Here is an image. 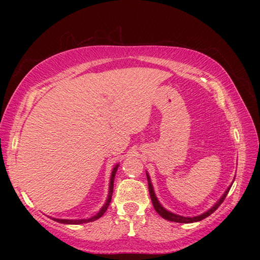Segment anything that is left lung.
I'll return each mask as SVG.
<instances>
[{
  "label": "left lung",
  "mask_w": 260,
  "mask_h": 260,
  "mask_svg": "<svg viewBox=\"0 0 260 260\" xmlns=\"http://www.w3.org/2000/svg\"><path fill=\"white\" fill-rule=\"evenodd\" d=\"M147 179H148V186H149V192H150V199L152 201V205L153 208H155L156 212L160 215L161 218H164L166 220H169V221H174V222H180V223H190V222H196V221H201V220L205 219L206 217H209L210 214H212L215 210H217L220 205H221V203L223 202V200L226 199L227 193L228 191H230V189L232 186H230L227 188V190L225 191V193L221 196V199H220L217 203H215L212 208H211L210 210L206 211V212L202 213L200 215H197V217H182V215H178L175 213H172L170 212V211H167L165 208H162V206L160 205L159 202H158L157 197L155 195V191H153V187L151 184V181H150V177H149V174L147 173Z\"/></svg>",
  "instance_id": "1"
}]
</instances>
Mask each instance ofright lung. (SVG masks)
Returning <instances> with one entry per match:
<instances>
[{"mask_svg": "<svg viewBox=\"0 0 260 260\" xmlns=\"http://www.w3.org/2000/svg\"><path fill=\"white\" fill-rule=\"evenodd\" d=\"M118 166H119V164H117L116 166L113 167V170H112L111 178H110V186H109V193H108L107 202H105V204L102 206V209H101V210L99 211V212L94 215V217L88 218V219H78V220H73V219H72V220H70V219H56V218H52V220H55V221L60 222V223H68V225H80V223H86V222L95 221V220H98L99 218L102 217V215L105 213V211L108 210L109 205H110V202H111V199H112L114 175H116V172H117V170H118Z\"/></svg>", "mask_w": 260, "mask_h": 260, "instance_id": "right-lung-1", "label": "right lung"}]
</instances>
